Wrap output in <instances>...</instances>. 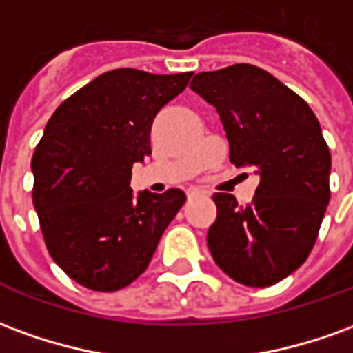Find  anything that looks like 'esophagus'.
Returning a JSON list of instances; mask_svg holds the SVG:
<instances>
[{
	"label": "esophagus",
	"mask_w": 353,
	"mask_h": 353,
	"mask_svg": "<svg viewBox=\"0 0 353 353\" xmlns=\"http://www.w3.org/2000/svg\"><path fill=\"white\" fill-rule=\"evenodd\" d=\"M196 194H201V189H199V187H189V189H187V196H189V199H193Z\"/></svg>",
	"instance_id": "1"
}]
</instances>
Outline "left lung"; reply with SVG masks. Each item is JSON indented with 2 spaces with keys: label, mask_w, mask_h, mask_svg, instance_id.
I'll return each instance as SVG.
<instances>
[{
  "label": "left lung",
  "mask_w": 353,
  "mask_h": 353,
  "mask_svg": "<svg viewBox=\"0 0 353 353\" xmlns=\"http://www.w3.org/2000/svg\"><path fill=\"white\" fill-rule=\"evenodd\" d=\"M191 90L218 110L231 162L260 176L246 206L229 193L212 196V258L241 285H275L310 256L331 201L321 125L302 97L254 65L196 74Z\"/></svg>",
  "instance_id": "obj_1"
}]
</instances>
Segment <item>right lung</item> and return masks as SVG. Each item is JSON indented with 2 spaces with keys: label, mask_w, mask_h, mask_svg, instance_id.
I'll use <instances>...</instances> for the list:
<instances>
[{
  "label": "right lung",
  "mask_w": 353,
  "mask_h": 353,
  "mask_svg": "<svg viewBox=\"0 0 353 353\" xmlns=\"http://www.w3.org/2000/svg\"><path fill=\"white\" fill-rule=\"evenodd\" d=\"M191 76L117 68L49 118L32 157V199L51 258L82 287L114 292L134 283L183 206L181 189L134 194L130 179L151 154L152 120Z\"/></svg>",
  "instance_id": "add662e5"
}]
</instances>
